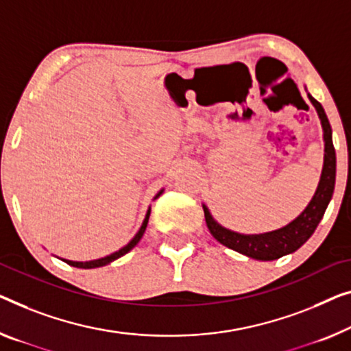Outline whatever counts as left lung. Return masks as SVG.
<instances>
[{
  "label": "left lung",
  "mask_w": 351,
  "mask_h": 351,
  "mask_svg": "<svg viewBox=\"0 0 351 351\" xmlns=\"http://www.w3.org/2000/svg\"><path fill=\"white\" fill-rule=\"evenodd\" d=\"M309 99L322 119L323 137H325V164H323L320 184L317 187L315 195H313L309 206L302 211L301 216L296 217L287 227L276 230V232L265 234H239L219 226L211 217L208 208L203 206V209H205L206 226L213 237L221 244L237 250L239 254L247 255L250 258L276 260L300 249L312 237V233L315 232L317 226L320 223L323 214H325L329 205V200L332 197L334 184H336V149H334L332 145L331 124L328 121V117L322 104L317 99H313L311 94Z\"/></svg>",
  "instance_id": "left-lung-1"
}]
</instances>
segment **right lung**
<instances>
[{"instance_id":"right-lung-1","label":"right lung","mask_w":351,"mask_h":351,"mask_svg":"<svg viewBox=\"0 0 351 351\" xmlns=\"http://www.w3.org/2000/svg\"><path fill=\"white\" fill-rule=\"evenodd\" d=\"M160 195V192L158 193V197ZM148 219H149V211H148V214H146V217H145V221H143V223H142V227H140V230H138V233L135 234L134 237V239L132 241H130L128 245H124L123 249H119L118 252H114V254H112V255H108V257H104V258H99V260H93V261H85V263H82V261H71V260H64L67 265H71V266H75V268H85V269H90V268H99V266H104V265H108L110 261H113V260H117V258H119V257H123L124 254H128L130 249L134 247L135 244H137L140 239H142V237H143V233H145V230H146V226H148Z\"/></svg>"}]
</instances>
